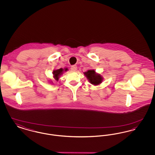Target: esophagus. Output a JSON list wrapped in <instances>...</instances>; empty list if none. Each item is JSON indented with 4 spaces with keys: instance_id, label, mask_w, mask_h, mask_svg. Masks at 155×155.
<instances>
[{
    "instance_id": "obj_1",
    "label": "esophagus",
    "mask_w": 155,
    "mask_h": 155,
    "mask_svg": "<svg viewBox=\"0 0 155 155\" xmlns=\"http://www.w3.org/2000/svg\"><path fill=\"white\" fill-rule=\"evenodd\" d=\"M77 66H72L71 67V71H75L76 70H77Z\"/></svg>"
}]
</instances>
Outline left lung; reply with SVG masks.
Instances as JSON below:
<instances>
[{
	"mask_svg": "<svg viewBox=\"0 0 155 155\" xmlns=\"http://www.w3.org/2000/svg\"><path fill=\"white\" fill-rule=\"evenodd\" d=\"M84 74L86 76L89 82L92 85H99L103 81L102 76L100 74L96 73L95 70H89Z\"/></svg>",
	"mask_w": 155,
	"mask_h": 155,
	"instance_id": "obj_1",
	"label": "left lung"
}]
</instances>
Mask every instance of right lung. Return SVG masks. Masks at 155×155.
I'll use <instances>...</instances> for the list:
<instances>
[{
	"label": "right lung",
	"instance_id": "obj_1",
	"mask_svg": "<svg viewBox=\"0 0 155 155\" xmlns=\"http://www.w3.org/2000/svg\"><path fill=\"white\" fill-rule=\"evenodd\" d=\"M68 70L67 68H65L63 69L62 68H59L58 70H54L53 71V78L55 79V80L58 81L59 80V77L61 75H62L63 73L65 71H67Z\"/></svg>",
	"mask_w": 155,
	"mask_h": 155
}]
</instances>
